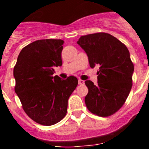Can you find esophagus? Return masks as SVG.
<instances>
[{"instance_id": "1", "label": "esophagus", "mask_w": 149, "mask_h": 149, "mask_svg": "<svg viewBox=\"0 0 149 149\" xmlns=\"http://www.w3.org/2000/svg\"><path fill=\"white\" fill-rule=\"evenodd\" d=\"M78 84H80V85H84V81H83V80H81V79H79V80H78Z\"/></svg>"}]
</instances>
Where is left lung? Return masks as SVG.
I'll list each match as a JSON object with an SVG mask.
<instances>
[{"instance_id":"obj_1","label":"left lung","mask_w":149,"mask_h":149,"mask_svg":"<svg viewBox=\"0 0 149 149\" xmlns=\"http://www.w3.org/2000/svg\"><path fill=\"white\" fill-rule=\"evenodd\" d=\"M77 43L87 54L91 68L99 66L98 85L85 81L89 89L85 97L86 107L99 116L113 115L125 104L132 87L134 67L128 49L106 33L83 36Z\"/></svg>"}]
</instances>
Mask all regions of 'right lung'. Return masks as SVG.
Returning <instances> with one entry per match:
<instances>
[{
	"mask_svg": "<svg viewBox=\"0 0 149 149\" xmlns=\"http://www.w3.org/2000/svg\"><path fill=\"white\" fill-rule=\"evenodd\" d=\"M64 41L41 39L21 51L14 67L15 91L30 119L42 125H53L65 116L68 100L77 87L74 76L62 80L53 76L61 66Z\"/></svg>",
	"mask_w": 149,
	"mask_h": 149,
	"instance_id": "1",
	"label": "right lung"
}]
</instances>
